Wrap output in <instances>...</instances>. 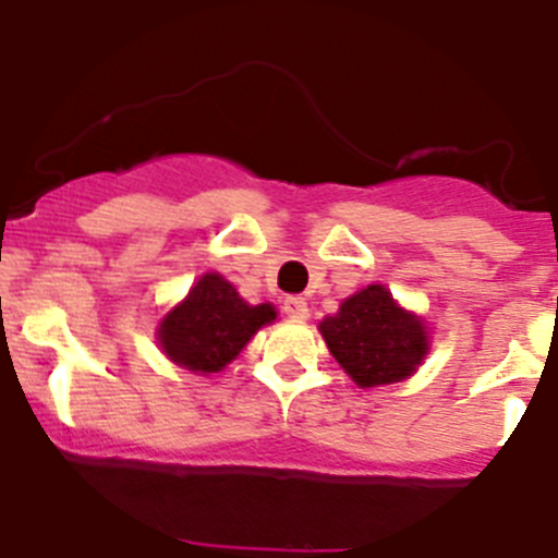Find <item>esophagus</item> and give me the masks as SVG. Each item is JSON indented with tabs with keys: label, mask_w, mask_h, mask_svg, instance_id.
Masks as SVG:
<instances>
[{
	"label": "esophagus",
	"mask_w": 558,
	"mask_h": 558,
	"mask_svg": "<svg viewBox=\"0 0 558 558\" xmlns=\"http://www.w3.org/2000/svg\"><path fill=\"white\" fill-rule=\"evenodd\" d=\"M283 313L289 315V318H294V320H305L307 313H311V311H307L305 296H286Z\"/></svg>",
	"instance_id": "1"
}]
</instances>
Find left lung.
<instances>
[{
    "label": "left lung",
    "mask_w": 558,
    "mask_h": 558,
    "mask_svg": "<svg viewBox=\"0 0 558 558\" xmlns=\"http://www.w3.org/2000/svg\"><path fill=\"white\" fill-rule=\"evenodd\" d=\"M320 335L331 356L362 388L404 380L429 351L424 324L402 311L384 286H367L348 296L340 313L320 320Z\"/></svg>",
    "instance_id": "left-lung-1"
}]
</instances>
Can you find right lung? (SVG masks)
<instances>
[{
	"label": "right lung",
	"mask_w": 558,
	"mask_h": 558,
	"mask_svg": "<svg viewBox=\"0 0 558 558\" xmlns=\"http://www.w3.org/2000/svg\"><path fill=\"white\" fill-rule=\"evenodd\" d=\"M272 305H247L221 275H202L159 326V342L174 364L194 373H218L247 345L264 324L275 320Z\"/></svg>",
	"instance_id": "1"
}]
</instances>
